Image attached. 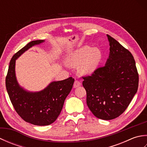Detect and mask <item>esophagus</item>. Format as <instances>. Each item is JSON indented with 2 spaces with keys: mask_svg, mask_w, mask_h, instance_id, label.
Masks as SVG:
<instances>
[{
  "mask_svg": "<svg viewBox=\"0 0 147 147\" xmlns=\"http://www.w3.org/2000/svg\"><path fill=\"white\" fill-rule=\"evenodd\" d=\"M81 85V82L78 80H75V82L74 83V85L73 86L74 88H77V87H78Z\"/></svg>",
  "mask_w": 147,
  "mask_h": 147,
  "instance_id": "34e87169",
  "label": "esophagus"
}]
</instances>
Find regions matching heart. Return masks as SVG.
I'll return each mask as SVG.
<instances>
[{"mask_svg":"<svg viewBox=\"0 0 147 147\" xmlns=\"http://www.w3.org/2000/svg\"><path fill=\"white\" fill-rule=\"evenodd\" d=\"M101 59V52L97 48L85 46L77 50L67 59L71 66H78L80 73L89 74L93 72Z\"/></svg>","mask_w":147,"mask_h":147,"instance_id":"obj_1","label":"heart"}]
</instances>
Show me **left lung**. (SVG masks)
<instances>
[{"label": "left lung", "instance_id": "1", "mask_svg": "<svg viewBox=\"0 0 147 147\" xmlns=\"http://www.w3.org/2000/svg\"><path fill=\"white\" fill-rule=\"evenodd\" d=\"M107 36L110 54L105 65L82 78L90 110L98 119L111 120L128 107L138 90L139 76L131 53Z\"/></svg>", "mask_w": 147, "mask_h": 147}]
</instances>
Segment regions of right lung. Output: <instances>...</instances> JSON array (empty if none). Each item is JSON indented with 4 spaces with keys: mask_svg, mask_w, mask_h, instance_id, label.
<instances>
[{
    "mask_svg": "<svg viewBox=\"0 0 147 147\" xmlns=\"http://www.w3.org/2000/svg\"><path fill=\"white\" fill-rule=\"evenodd\" d=\"M43 42L42 40L32 41L16 53L9 63L5 78L6 89L15 111L24 121L37 126H47L57 119L74 82L72 77L53 82L38 92H27L19 85L15 74L16 60L32 46Z\"/></svg>",
    "mask_w": 147,
    "mask_h": 147,
    "instance_id": "1",
    "label": "right lung"
}]
</instances>
